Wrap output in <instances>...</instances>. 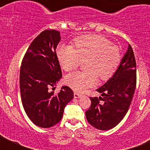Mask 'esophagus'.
<instances>
[{
    "label": "esophagus",
    "mask_w": 150,
    "mask_h": 150,
    "mask_svg": "<svg viewBox=\"0 0 150 150\" xmlns=\"http://www.w3.org/2000/svg\"><path fill=\"white\" fill-rule=\"evenodd\" d=\"M81 96H82L81 95H79V94L76 93V92H75V93H74V98H80Z\"/></svg>",
    "instance_id": "esophagus-1"
}]
</instances>
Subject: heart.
Returning <instances> with one entry per match:
<instances>
[{
	"mask_svg": "<svg viewBox=\"0 0 150 150\" xmlns=\"http://www.w3.org/2000/svg\"><path fill=\"white\" fill-rule=\"evenodd\" d=\"M74 48L60 44L56 55L60 65L65 71H71L85 60L86 71H76L67 75L65 82L72 89L83 92L94 86L98 76L102 80L110 79L115 74L121 60L120 50L101 35L92 34L76 38Z\"/></svg>",
	"mask_w": 150,
	"mask_h": 150,
	"instance_id": "heart-1",
	"label": "heart"
}]
</instances>
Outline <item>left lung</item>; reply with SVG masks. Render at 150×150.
<instances>
[{
	"label": "left lung",
	"instance_id": "left-lung-1",
	"mask_svg": "<svg viewBox=\"0 0 150 150\" xmlns=\"http://www.w3.org/2000/svg\"><path fill=\"white\" fill-rule=\"evenodd\" d=\"M136 61L132 46L128 44L127 52L115 74L97 89L102 97L90 98L91 107L86 112L88 123L102 131L116 126L128 112L136 88Z\"/></svg>",
	"mask_w": 150,
	"mask_h": 150
}]
</instances>
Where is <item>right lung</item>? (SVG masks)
<instances>
[{
    "label": "right lung",
    "mask_w": 150,
    "mask_h": 150,
    "mask_svg": "<svg viewBox=\"0 0 150 150\" xmlns=\"http://www.w3.org/2000/svg\"><path fill=\"white\" fill-rule=\"evenodd\" d=\"M60 40L58 30L42 31L29 46L21 66L22 105L31 122L40 128H50L59 122L64 107L74 98L67 86H62L58 95L50 91L62 77L55 51Z\"/></svg>",
    "instance_id": "add662e5"
}]
</instances>
